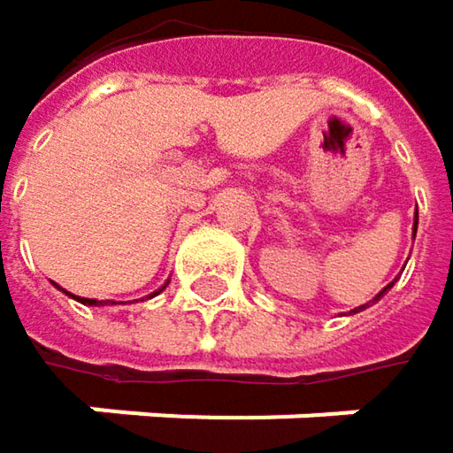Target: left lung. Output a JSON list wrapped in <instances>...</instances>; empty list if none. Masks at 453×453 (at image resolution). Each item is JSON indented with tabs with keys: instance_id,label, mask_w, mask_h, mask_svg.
<instances>
[{
	"instance_id": "obj_1",
	"label": "left lung",
	"mask_w": 453,
	"mask_h": 453,
	"mask_svg": "<svg viewBox=\"0 0 453 453\" xmlns=\"http://www.w3.org/2000/svg\"><path fill=\"white\" fill-rule=\"evenodd\" d=\"M414 233H417V220H414ZM391 288H394V283H388V286H386V288H383V291H380V294H378V296H375V299H372L370 304H375V302H380V296H383L386 291H391ZM370 304H362V307H357V310H351V312H362V310H367Z\"/></svg>"
}]
</instances>
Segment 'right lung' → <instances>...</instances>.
<instances>
[{"label":"right lung","mask_w":453,"mask_h":453,"mask_svg":"<svg viewBox=\"0 0 453 453\" xmlns=\"http://www.w3.org/2000/svg\"><path fill=\"white\" fill-rule=\"evenodd\" d=\"M165 286H167V283H165ZM165 286H162V288H165ZM57 288H59V286H57ZM162 288H159V291H162ZM159 291H154V294H149L146 299H151V296H157ZM65 294H67V291H65ZM67 296H73V294H67ZM73 299H78L81 304H88V307H99V304H110V302H96V299H81V296H73ZM112 304H115V302H112Z\"/></svg>","instance_id":"right-lung-1"}]
</instances>
